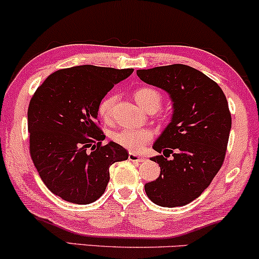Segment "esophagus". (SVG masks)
<instances>
[{
  "mask_svg": "<svg viewBox=\"0 0 259 259\" xmlns=\"http://www.w3.org/2000/svg\"><path fill=\"white\" fill-rule=\"evenodd\" d=\"M129 160L133 161V162H138V163H140V162L144 161V158L140 157V156L135 155V153L130 152V153H129Z\"/></svg>",
  "mask_w": 259,
  "mask_h": 259,
  "instance_id": "34e87169",
  "label": "esophagus"
}]
</instances>
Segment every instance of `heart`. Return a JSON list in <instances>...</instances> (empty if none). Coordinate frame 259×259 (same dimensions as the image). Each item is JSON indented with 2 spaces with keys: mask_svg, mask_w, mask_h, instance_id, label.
I'll return each mask as SVG.
<instances>
[{
  "mask_svg": "<svg viewBox=\"0 0 259 259\" xmlns=\"http://www.w3.org/2000/svg\"><path fill=\"white\" fill-rule=\"evenodd\" d=\"M134 97L139 104L145 109L155 108L156 110L161 106L162 96L157 90L151 87H140L135 91ZM116 101L115 95H108L101 101L98 106V114L103 120H110L113 115V108ZM113 141L133 152H139L149 144L152 139V132L145 127H124L112 134Z\"/></svg>",
  "mask_w": 259,
  "mask_h": 259,
  "instance_id": "heart-1",
  "label": "heart"
}]
</instances>
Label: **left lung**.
Listing matches in <instances>:
<instances>
[{"instance_id": "left-lung-1", "label": "left lung", "mask_w": 259, "mask_h": 259, "mask_svg": "<svg viewBox=\"0 0 259 259\" xmlns=\"http://www.w3.org/2000/svg\"><path fill=\"white\" fill-rule=\"evenodd\" d=\"M141 81L166 91L173 115L153 150L160 177L145 184L147 197L166 208L183 206L211 183L225 160L231 113L219 84L187 65L138 70Z\"/></svg>"}]
</instances>
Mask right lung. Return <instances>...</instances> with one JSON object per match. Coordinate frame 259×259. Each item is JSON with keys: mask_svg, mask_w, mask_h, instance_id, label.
<instances>
[{"mask_svg": "<svg viewBox=\"0 0 259 259\" xmlns=\"http://www.w3.org/2000/svg\"><path fill=\"white\" fill-rule=\"evenodd\" d=\"M133 71L93 65L58 70L30 99V157L45 186L64 200L96 201L107 188L109 167L127 160L119 144L102 145L106 135L98 125V106Z\"/></svg>", "mask_w": 259, "mask_h": 259, "instance_id": "obj_1", "label": "right lung"}]
</instances>
